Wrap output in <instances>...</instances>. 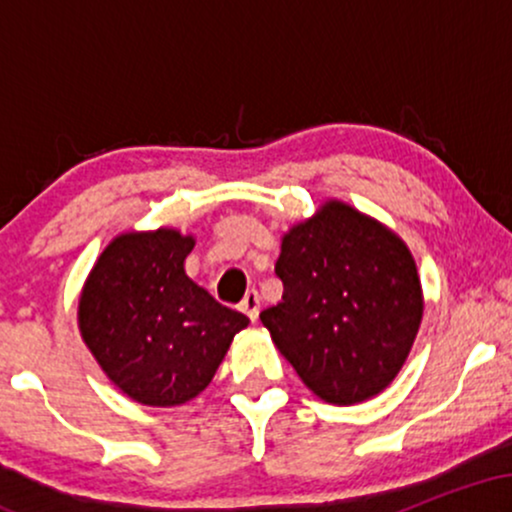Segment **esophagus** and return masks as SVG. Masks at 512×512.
Returning a JSON list of instances; mask_svg holds the SVG:
<instances>
[{"label": "esophagus", "mask_w": 512, "mask_h": 512, "mask_svg": "<svg viewBox=\"0 0 512 512\" xmlns=\"http://www.w3.org/2000/svg\"><path fill=\"white\" fill-rule=\"evenodd\" d=\"M240 310H243L252 322L257 320V315H260V296H257V291L245 293V298L240 301Z\"/></svg>", "instance_id": "esophagus-1"}]
</instances>
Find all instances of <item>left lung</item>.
I'll return each instance as SVG.
<instances>
[{
    "mask_svg": "<svg viewBox=\"0 0 512 512\" xmlns=\"http://www.w3.org/2000/svg\"><path fill=\"white\" fill-rule=\"evenodd\" d=\"M281 303L260 320L317 397H375L407 361L424 315L416 262L404 240L330 199L281 238Z\"/></svg>",
    "mask_w": 512,
    "mask_h": 512,
    "instance_id": "obj_1",
    "label": "left lung"
}]
</instances>
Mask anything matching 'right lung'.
<instances>
[{
  "label": "right lung",
  "instance_id": "obj_1",
  "mask_svg": "<svg viewBox=\"0 0 512 512\" xmlns=\"http://www.w3.org/2000/svg\"><path fill=\"white\" fill-rule=\"evenodd\" d=\"M192 248L195 238L175 228L122 233L81 291V339L105 375L146 407L197 397L250 322L185 274Z\"/></svg>",
  "mask_w": 512,
  "mask_h": 512
}]
</instances>
